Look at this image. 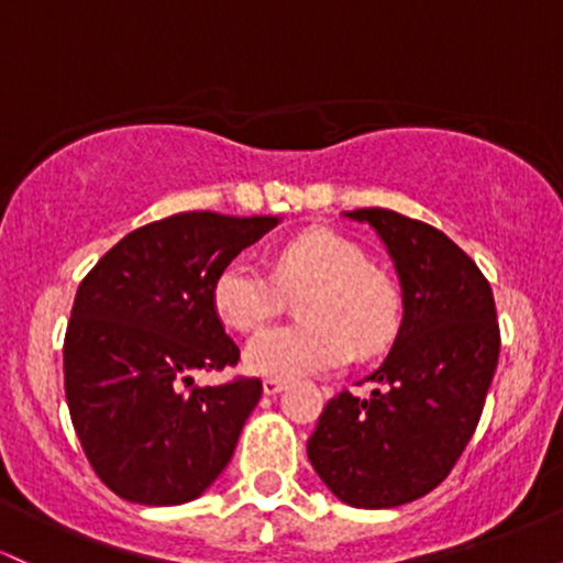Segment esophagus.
Instances as JSON below:
<instances>
[{
	"mask_svg": "<svg viewBox=\"0 0 563 563\" xmlns=\"http://www.w3.org/2000/svg\"><path fill=\"white\" fill-rule=\"evenodd\" d=\"M262 387H264V395H277V393L286 390L288 382H286V379H275V376H267Z\"/></svg>",
	"mask_w": 563,
	"mask_h": 563,
	"instance_id": "34e87169",
	"label": "esophagus"
}]
</instances>
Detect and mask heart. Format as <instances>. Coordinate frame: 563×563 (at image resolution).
<instances>
[{
	"label": "heart",
	"mask_w": 563,
	"mask_h": 563,
	"mask_svg": "<svg viewBox=\"0 0 563 563\" xmlns=\"http://www.w3.org/2000/svg\"><path fill=\"white\" fill-rule=\"evenodd\" d=\"M299 301L305 323L256 333L245 347L251 372L294 379L339 366L357 350H385L400 329L398 286L368 264L366 253L331 230H307L275 253L272 275L249 256H238L213 283V307L238 331H258L286 305Z\"/></svg>",
	"instance_id": "1"
}]
</instances>
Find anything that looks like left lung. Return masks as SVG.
<instances>
[{"label": "left lung", "mask_w": 563, "mask_h": 563, "mask_svg": "<svg viewBox=\"0 0 563 563\" xmlns=\"http://www.w3.org/2000/svg\"><path fill=\"white\" fill-rule=\"evenodd\" d=\"M390 251L404 286V323L379 390H342L307 441L323 484L352 508H398L454 471L481 422L499 361L489 280L441 230L387 208H361Z\"/></svg>", "instance_id": "1"}]
</instances>
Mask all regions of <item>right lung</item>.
Here are the masks:
<instances>
[{"mask_svg": "<svg viewBox=\"0 0 563 563\" xmlns=\"http://www.w3.org/2000/svg\"><path fill=\"white\" fill-rule=\"evenodd\" d=\"M275 224L272 216H168L125 234L79 283L64 339L66 404L92 471L117 497L189 503L232 460L262 379L200 387L191 374L238 366L213 283Z\"/></svg>", "mask_w": 563, "mask_h": 563, "instance_id": "1", "label": "right lung"}]
</instances>
